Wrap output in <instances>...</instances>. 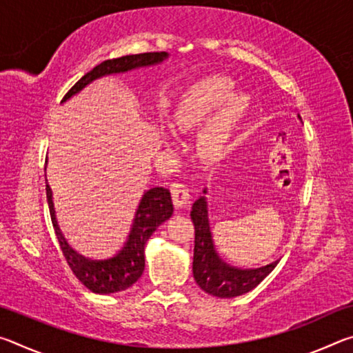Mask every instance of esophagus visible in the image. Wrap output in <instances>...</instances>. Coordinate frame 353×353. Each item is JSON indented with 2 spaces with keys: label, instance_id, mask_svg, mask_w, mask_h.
<instances>
[{
  "label": "esophagus",
  "instance_id": "esophagus-1",
  "mask_svg": "<svg viewBox=\"0 0 353 353\" xmlns=\"http://www.w3.org/2000/svg\"><path fill=\"white\" fill-rule=\"evenodd\" d=\"M172 202L177 208H185L190 204V190L183 183H172L171 185Z\"/></svg>",
  "mask_w": 353,
  "mask_h": 353
}]
</instances>
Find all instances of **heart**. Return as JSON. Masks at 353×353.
Returning <instances> with one entry per match:
<instances>
[{
  "mask_svg": "<svg viewBox=\"0 0 353 353\" xmlns=\"http://www.w3.org/2000/svg\"><path fill=\"white\" fill-rule=\"evenodd\" d=\"M235 87L236 83L230 77H204L185 92L172 115L174 126L182 132L209 123L202 139V152L208 162H219L229 154L238 130L249 115L252 99L246 92H235ZM162 137L168 145L176 141L171 132H162Z\"/></svg>",
  "mask_w": 353,
  "mask_h": 353,
  "instance_id": "heart-1",
  "label": "heart"
}]
</instances>
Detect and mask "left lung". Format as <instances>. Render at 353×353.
I'll return each mask as SVG.
<instances>
[{
  "instance_id": "left-lung-1",
  "label": "left lung",
  "mask_w": 353,
  "mask_h": 353,
  "mask_svg": "<svg viewBox=\"0 0 353 353\" xmlns=\"http://www.w3.org/2000/svg\"><path fill=\"white\" fill-rule=\"evenodd\" d=\"M297 118L302 123L299 113ZM202 193L207 194V188ZM190 216L194 224L193 276L201 290H204L208 294L221 299L246 294L277 266L279 260L270 263V265L254 268V270H241V268L230 266L223 261L214 249L210 224H208L205 196H201L194 202Z\"/></svg>"
}]
</instances>
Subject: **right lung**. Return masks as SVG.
<instances>
[{"instance_id":"right-lung-1","label":"right lung","mask_w":353,"mask_h":353,"mask_svg":"<svg viewBox=\"0 0 353 353\" xmlns=\"http://www.w3.org/2000/svg\"><path fill=\"white\" fill-rule=\"evenodd\" d=\"M168 57V52L163 51L123 56L118 59H110V61H104L103 63L97 65L92 71H88L85 76H82L71 87V90L65 94L62 103H67L74 94L82 92L87 85H90L93 81L101 79V77L154 67V65L162 63ZM46 199L48 207H50L52 227H54L56 236L59 244H61L65 260H67L71 271L74 272V276L81 280L83 286H87L88 290L97 292V294H112V292L124 291L141 277L143 271H145V246L148 240L151 238L155 229L165 223L166 219H170L172 212H174L170 190L163 187H154L145 191L139 207H137L134 223L132 227H130L124 246L110 259L93 260L77 254L65 241L56 219L54 204H52V191L50 185H46Z\"/></svg>"}]
</instances>
